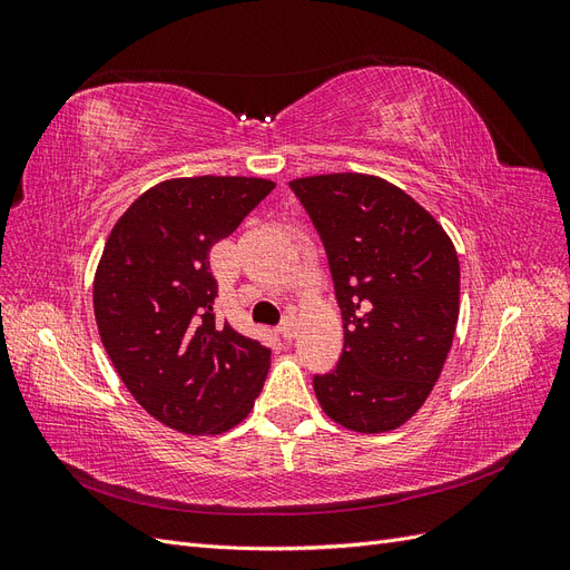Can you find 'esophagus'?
I'll list each match as a JSON object with an SVG mask.
<instances>
[{"label": "esophagus", "instance_id": "1", "mask_svg": "<svg viewBox=\"0 0 570 570\" xmlns=\"http://www.w3.org/2000/svg\"><path fill=\"white\" fill-rule=\"evenodd\" d=\"M278 333L283 335V340H292V337H295V318L285 316L283 323L278 325Z\"/></svg>", "mask_w": 570, "mask_h": 570}]
</instances>
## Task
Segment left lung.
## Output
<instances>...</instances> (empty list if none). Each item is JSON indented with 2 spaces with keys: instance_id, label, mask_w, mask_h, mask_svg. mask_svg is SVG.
Returning a JSON list of instances; mask_svg holds the SVG:
<instances>
[{
  "instance_id": "obj_1",
  "label": "left lung",
  "mask_w": 570,
  "mask_h": 570,
  "mask_svg": "<svg viewBox=\"0 0 570 570\" xmlns=\"http://www.w3.org/2000/svg\"><path fill=\"white\" fill-rule=\"evenodd\" d=\"M321 237L344 323L337 366L314 375L323 411L356 433H385L421 409L450 354L459 258L421 204L375 176L292 180Z\"/></svg>"
}]
</instances>
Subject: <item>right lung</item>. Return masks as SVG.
Instances as JSON below:
<instances>
[{
	"label": "right lung",
	"instance_id": "obj_1",
	"mask_svg": "<svg viewBox=\"0 0 570 570\" xmlns=\"http://www.w3.org/2000/svg\"><path fill=\"white\" fill-rule=\"evenodd\" d=\"M273 187L216 176L159 183L118 218L101 252V344L140 406L180 433H226L264 387L271 350L216 318L209 252Z\"/></svg>",
	"mask_w": 570,
	"mask_h": 570
}]
</instances>
